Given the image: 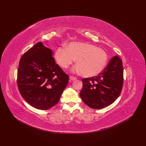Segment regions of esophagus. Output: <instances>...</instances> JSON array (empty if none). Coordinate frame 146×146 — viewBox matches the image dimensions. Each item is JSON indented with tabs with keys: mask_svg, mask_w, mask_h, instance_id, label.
Instances as JSON below:
<instances>
[{
	"mask_svg": "<svg viewBox=\"0 0 146 146\" xmlns=\"http://www.w3.org/2000/svg\"><path fill=\"white\" fill-rule=\"evenodd\" d=\"M70 80H71V81H74V80H76V78L75 76H70Z\"/></svg>",
	"mask_w": 146,
	"mask_h": 146,
	"instance_id": "1",
	"label": "esophagus"
}]
</instances>
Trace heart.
I'll return each instance as SVG.
<instances>
[{"mask_svg": "<svg viewBox=\"0 0 146 146\" xmlns=\"http://www.w3.org/2000/svg\"><path fill=\"white\" fill-rule=\"evenodd\" d=\"M54 58L59 66L67 69L76 60L75 70L82 75L90 77L97 75L104 70L108 61V55L104 49L87 42H72L65 48H58Z\"/></svg>", "mask_w": 146, "mask_h": 146, "instance_id": "heart-1", "label": "heart"}]
</instances>
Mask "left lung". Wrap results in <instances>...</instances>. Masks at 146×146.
<instances>
[{
  "label": "left lung",
  "instance_id": "left-lung-1",
  "mask_svg": "<svg viewBox=\"0 0 146 146\" xmlns=\"http://www.w3.org/2000/svg\"><path fill=\"white\" fill-rule=\"evenodd\" d=\"M80 96L89 107L101 109L119 97L123 83V68L121 59L115 56L101 73L91 78H83Z\"/></svg>",
  "mask_w": 146,
  "mask_h": 146
}]
</instances>
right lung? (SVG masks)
I'll list each match as a JSON object with an SVG mask.
<instances>
[{
  "instance_id": "add662e5",
  "label": "right lung",
  "mask_w": 146,
  "mask_h": 146,
  "mask_svg": "<svg viewBox=\"0 0 146 146\" xmlns=\"http://www.w3.org/2000/svg\"><path fill=\"white\" fill-rule=\"evenodd\" d=\"M52 54L50 49L38 42L23 54L19 63V91L27 103L39 110L56 105L69 82Z\"/></svg>"
}]
</instances>
